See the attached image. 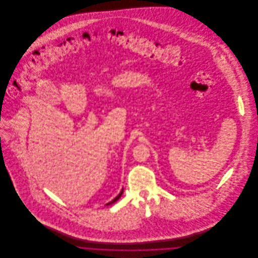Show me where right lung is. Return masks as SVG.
<instances>
[{"mask_svg":"<svg viewBox=\"0 0 258 258\" xmlns=\"http://www.w3.org/2000/svg\"><path fill=\"white\" fill-rule=\"evenodd\" d=\"M123 189H122V190H121V192H120V194H119V195H118V196H117V197H115V198H114V199H113V200H111L110 202H109V203H107V204H106V205H110V204H112V203H114V202H116V201H117V200H118V199H119V198H120V197H121V196H122V195H123Z\"/></svg>","mask_w":258,"mask_h":258,"instance_id":"obj_1","label":"right lung"}]
</instances>
